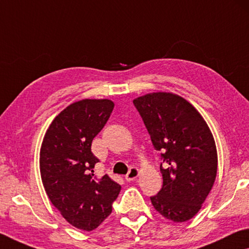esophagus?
<instances>
[{
	"label": "esophagus",
	"instance_id": "1",
	"mask_svg": "<svg viewBox=\"0 0 249 249\" xmlns=\"http://www.w3.org/2000/svg\"><path fill=\"white\" fill-rule=\"evenodd\" d=\"M138 176H139V169L136 167H132V168H130L129 173L125 175V179H127L128 181H131V180H135Z\"/></svg>",
	"mask_w": 249,
	"mask_h": 249
}]
</instances>
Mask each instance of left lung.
Instances as JSON below:
<instances>
[{
	"mask_svg": "<svg viewBox=\"0 0 249 249\" xmlns=\"http://www.w3.org/2000/svg\"><path fill=\"white\" fill-rule=\"evenodd\" d=\"M156 150L162 188L150 197L160 215L183 223L199 212L217 175L215 139L201 114L186 99L171 92H152L133 100Z\"/></svg>",
	"mask_w": 249,
	"mask_h": 249,
	"instance_id": "8db88e82",
	"label": "left lung"
}]
</instances>
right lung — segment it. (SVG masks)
<instances>
[{"label":"right lung","mask_w":249,"mask_h":249,"mask_svg":"<svg viewBox=\"0 0 249 249\" xmlns=\"http://www.w3.org/2000/svg\"><path fill=\"white\" fill-rule=\"evenodd\" d=\"M109 99H83L68 106L51 122L40 150V173L52 205L72 226L91 231L112 212L121 186L108 175L94 176L99 159L93 138L113 110Z\"/></svg>","instance_id":"1"}]
</instances>
